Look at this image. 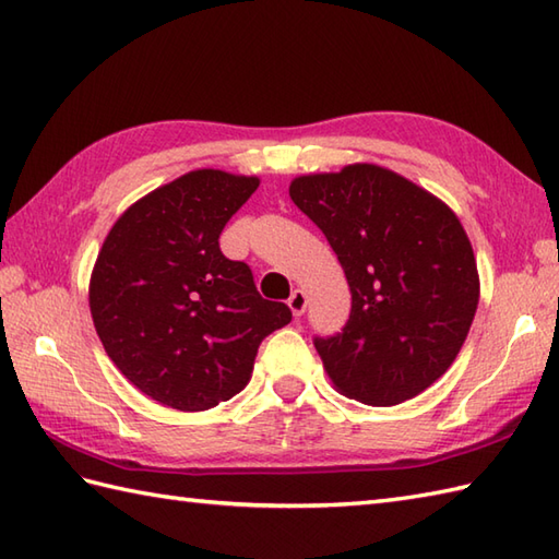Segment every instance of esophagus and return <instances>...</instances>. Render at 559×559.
Segmentation results:
<instances>
[{"mask_svg": "<svg viewBox=\"0 0 559 559\" xmlns=\"http://www.w3.org/2000/svg\"><path fill=\"white\" fill-rule=\"evenodd\" d=\"M288 307H290V312H293V317H302L305 314V307H307V295H305V290H293V295L288 298Z\"/></svg>", "mask_w": 559, "mask_h": 559, "instance_id": "obj_1", "label": "esophagus"}]
</instances>
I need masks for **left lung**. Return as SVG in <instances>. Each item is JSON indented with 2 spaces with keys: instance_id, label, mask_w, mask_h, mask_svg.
Listing matches in <instances>:
<instances>
[{
  "instance_id": "8db88e82",
  "label": "left lung",
  "mask_w": 559,
  "mask_h": 559,
  "mask_svg": "<svg viewBox=\"0 0 559 559\" xmlns=\"http://www.w3.org/2000/svg\"><path fill=\"white\" fill-rule=\"evenodd\" d=\"M290 199L326 235L353 295L341 334L314 338L331 382L367 406L418 396L456 360L480 298L456 213L372 163L295 177Z\"/></svg>"
}]
</instances>
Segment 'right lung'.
<instances>
[{
  "label": "right lung",
  "mask_w": 559,
  "mask_h": 559,
  "mask_svg": "<svg viewBox=\"0 0 559 559\" xmlns=\"http://www.w3.org/2000/svg\"><path fill=\"white\" fill-rule=\"evenodd\" d=\"M257 177L192 170L129 206L103 242L88 305L129 382L177 411H209L247 386L259 343L290 322L218 237Z\"/></svg>",
  "instance_id": "1"
}]
</instances>
